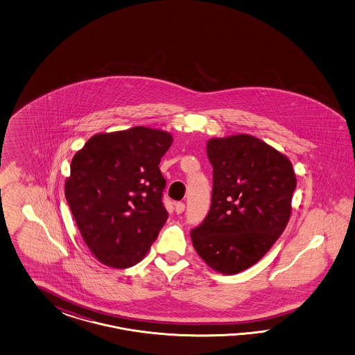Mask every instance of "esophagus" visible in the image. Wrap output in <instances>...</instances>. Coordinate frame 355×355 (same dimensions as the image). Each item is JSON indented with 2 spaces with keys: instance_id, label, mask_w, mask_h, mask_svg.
I'll return each mask as SVG.
<instances>
[{
  "instance_id": "1",
  "label": "esophagus",
  "mask_w": 355,
  "mask_h": 355,
  "mask_svg": "<svg viewBox=\"0 0 355 355\" xmlns=\"http://www.w3.org/2000/svg\"><path fill=\"white\" fill-rule=\"evenodd\" d=\"M174 209H175V212H177L178 215L182 214L183 211H184V203H181V202L175 203V205H174Z\"/></svg>"
}]
</instances>
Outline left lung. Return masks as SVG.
Instances as JSON below:
<instances>
[{
  "instance_id": "1",
  "label": "left lung",
  "mask_w": 355,
  "mask_h": 355,
  "mask_svg": "<svg viewBox=\"0 0 355 355\" xmlns=\"http://www.w3.org/2000/svg\"><path fill=\"white\" fill-rule=\"evenodd\" d=\"M207 156L212 202L190 236L211 268L236 275L258 263L285 230L297 178L285 155L248 134L208 140Z\"/></svg>"
}]
</instances>
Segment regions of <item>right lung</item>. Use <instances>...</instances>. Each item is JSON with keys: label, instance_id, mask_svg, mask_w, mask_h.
Listing matches in <instances>:
<instances>
[{"label": "right lung", "instance_id": "right-lung-1", "mask_svg": "<svg viewBox=\"0 0 355 355\" xmlns=\"http://www.w3.org/2000/svg\"><path fill=\"white\" fill-rule=\"evenodd\" d=\"M164 130L98 132L78 150L64 196L94 257L110 268L138 264L166 223L159 164L172 146Z\"/></svg>", "mask_w": 355, "mask_h": 355}]
</instances>
